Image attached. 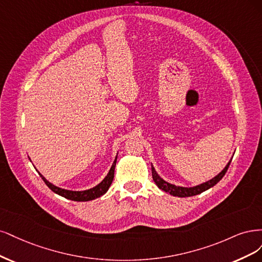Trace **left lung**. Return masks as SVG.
<instances>
[{
	"mask_svg": "<svg viewBox=\"0 0 262 262\" xmlns=\"http://www.w3.org/2000/svg\"><path fill=\"white\" fill-rule=\"evenodd\" d=\"M231 164V161L227 163V165L224 167V170L220 173L217 174L215 177H213L212 180H210L204 184H200L198 185V186H195V187H180V186H175V185H172L170 183H167L165 181H163L161 177H160L156 170L155 167L151 165V171H152V179L155 181V183L157 184V186L162 189L166 192H170L171 195L175 196V197H191V196H196V195H199V193H201L202 191H205L211 187H213L214 185L216 183L220 182L222 180V177L225 175L227 168H229Z\"/></svg>",
	"mask_w": 262,
	"mask_h": 262,
	"instance_id": "left-lung-1",
	"label": "left lung"
}]
</instances>
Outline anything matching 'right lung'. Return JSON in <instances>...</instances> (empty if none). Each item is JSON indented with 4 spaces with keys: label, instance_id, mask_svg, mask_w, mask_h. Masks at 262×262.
I'll return each mask as SVG.
<instances>
[{
    "label": "right lung",
    "instance_id": "1",
    "mask_svg": "<svg viewBox=\"0 0 262 262\" xmlns=\"http://www.w3.org/2000/svg\"><path fill=\"white\" fill-rule=\"evenodd\" d=\"M116 159L115 158L114 162L112 164L111 170H110L108 174L105 176V179L101 182L99 185H97L96 187L88 189V190H82V191H73V190H66L60 187H56L54 185H52L51 183H49L43 176H42L40 173L39 175L41 176V179L43 180V182L46 183L47 186L51 189L53 192L57 193V195H60L66 199H70V200H74V201H89V200H94L96 198H99L107 191V189L111 186V184L113 182L114 179V170H115V164H116Z\"/></svg>",
    "mask_w": 262,
    "mask_h": 262
}]
</instances>
